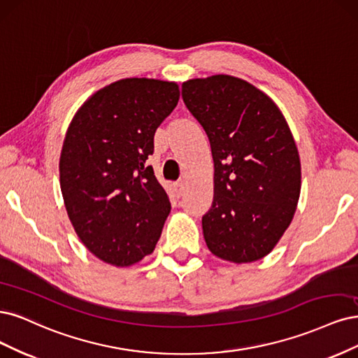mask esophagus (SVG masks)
Returning a JSON list of instances; mask_svg holds the SVG:
<instances>
[{"label": "esophagus", "mask_w": 358, "mask_h": 358, "mask_svg": "<svg viewBox=\"0 0 358 358\" xmlns=\"http://www.w3.org/2000/svg\"><path fill=\"white\" fill-rule=\"evenodd\" d=\"M184 190H186V182L184 181H178L174 184V194L177 196V198H181V196L184 194Z\"/></svg>", "instance_id": "34e87169"}]
</instances>
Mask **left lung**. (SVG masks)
Segmentation results:
<instances>
[{
  "mask_svg": "<svg viewBox=\"0 0 358 358\" xmlns=\"http://www.w3.org/2000/svg\"><path fill=\"white\" fill-rule=\"evenodd\" d=\"M181 96L214 160V199L202 217L206 245L227 262H256L292 223L301 194L290 128L268 95L232 76L189 80Z\"/></svg>",
  "mask_w": 358,
  "mask_h": 358,
  "instance_id": "1",
  "label": "left lung"
}]
</instances>
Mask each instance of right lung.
<instances>
[{
	"instance_id": "right-lung-1",
	"label": "right lung",
	"mask_w": 358,
	"mask_h": 358,
	"mask_svg": "<svg viewBox=\"0 0 358 358\" xmlns=\"http://www.w3.org/2000/svg\"><path fill=\"white\" fill-rule=\"evenodd\" d=\"M176 83L124 78L92 95L66 131L59 176L68 217L86 248L114 266L152 255L171 202L147 159L177 107Z\"/></svg>"
}]
</instances>
